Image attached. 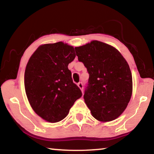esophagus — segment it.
<instances>
[{
    "label": "esophagus",
    "mask_w": 154,
    "mask_h": 154,
    "mask_svg": "<svg viewBox=\"0 0 154 154\" xmlns=\"http://www.w3.org/2000/svg\"><path fill=\"white\" fill-rule=\"evenodd\" d=\"M77 85H78V87L80 88L81 90H82V92H83V83L82 82H79V83H78Z\"/></svg>",
    "instance_id": "obj_1"
}]
</instances>
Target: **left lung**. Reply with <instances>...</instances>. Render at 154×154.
<instances>
[{"mask_svg":"<svg viewBox=\"0 0 154 154\" xmlns=\"http://www.w3.org/2000/svg\"><path fill=\"white\" fill-rule=\"evenodd\" d=\"M75 49L90 75L83 98L92 116L101 122L117 119L132 96L128 62L118 49L101 41H92Z\"/></svg>","mask_w":154,"mask_h":154,"instance_id":"1","label":"left lung"}]
</instances>
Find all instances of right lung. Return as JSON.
<instances>
[{
	"label": "right lung",
	"mask_w": 154,
	"mask_h": 154,
	"mask_svg": "<svg viewBox=\"0 0 154 154\" xmlns=\"http://www.w3.org/2000/svg\"><path fill=\"white\" fill-rule=\"evenodd\" d=\"M74 48L63 42L40 45L28 60L24 73L28 100L34 111L50 123L66 118L82 97L68 65L75 59Z\"/></svg>",
	"instance_id": "obj_1"
}]
</instances>
